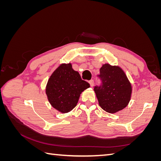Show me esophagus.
<instances>
[{"label": "esophagus", "mask_w": 161, "mask_h": 161, "mask_svg": "<svg viewBox=\"0 0 161 161\" xmlns=\"http://www.w3.org/2000/svg\"><path fill=\"white\" fill-rule=\"evenodd\" d=\"M89 84H90V85H91V87H92L94 86V80H89Z\"/></svg>", "instance_id": "esophagus-1"}]
</instances>
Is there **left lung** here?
I'll list each match as a JSON object with an SVG mask.
<instances>
[{
  "label": "left lung",
  "mask_w": 161,
  "mask_h": 161,
  "mask_svg": "<svg viewBox=\"0 0 161 161\" xmlns=\"http://www.w3.org/2000/svg\"><path fill=\"white\" fill-rule=\"evenodd\" d=\"M97 76L100 84L94 91L101 108L110 114L125 108L130 100L131 86L124 72L118 66L105 64Z\"/></svg>",
  "instance_id": "1"
}]
</instances>
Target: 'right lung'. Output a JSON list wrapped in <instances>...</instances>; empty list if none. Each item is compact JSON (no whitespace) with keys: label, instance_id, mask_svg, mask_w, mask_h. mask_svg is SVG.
I'll use <instances>...</instances> for the list:
<instances>
[{"label":"right lung","instance_id":"obj_1","mask_svg":"<svg viewBox=\"0 0 161 161\" xmlns=\"http://www.w3.org/2000/svg\"><path fill=\"white\" fill-rule=\"evenodd\" d=\"M89 86L79 73L72 69L71 64H63L51 75L46 92L53 108L67 113L75 108L81 92Z\"/></svg>","mask_w":161,"mask_h":161}]
</instances>
